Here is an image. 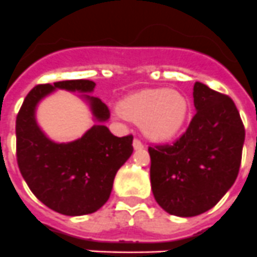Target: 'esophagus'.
Returning a JSON list of instances; mask_svg holds the SVG:
<instances>
[{
  "instance_id": "obj_1",
  "label": "esophagus",
  "mask_w": 257,
  "mask_h": 257,
  "mask_svg": "<svg viewBox=\"0 0 257 257\" xmlns=\"http://www.w3.org/2000/svg\"><path fill=\"white\" fill-rule=\"evenodd\" d=\"M133 147H134V149H136V151H140V149L144 148V145H143V143L140 142L139 139H134Z\"/></svg>"
}]
</instances>
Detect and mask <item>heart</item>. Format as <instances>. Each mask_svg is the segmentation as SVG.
Here are the masks:
<instances>
[{"label": "heart", "instance_id": "b5f03b06", "mask_svg": "<svg viewBox=\"0 0 257 257\" xmlns=\"http://www.w3.org/2000/svg\"><path fill=\"white\" fill-rule=\"evenodd\" d=\"M122 118L139 123L153 142H169L181 133L188 121L190 104L180 91L167 87L144 88L126 95L117 104Z\"/></svg>", "mask_w": 257, "mask_h": 257}]
</instances>
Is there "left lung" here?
Returning <instances> with one entry per match:
<instances>
[{
    "mask_svg": "<svg viewBox=\"0 0 257 257\" xmlns=\"http://www.w3.org/2000/svg\"><path fill=\"white\" fill-rule=\"evenodd\" d=\"M197 113L172 144L149 147L157 203L175 216L206 212L234 184L242 161L244 126L228 95L194 83Z\"/></svg>",
    "mask_w": 257,
    "mask_h": 257,
    "instance_id": "8db88e82",
    "label": "left lung"
}]
</instances>
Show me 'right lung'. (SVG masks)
<instances>
[{"mask_svg":"<svg viewBox=\"0 0 257 257\" xmlns=\"http://www.w3.org/2000/svg\"><path fill=\"white\" fill-rule=\"evenodd\" d=\"M90 79L59 81L37 85L27 95L17 117V161L32 193L51 210L68 216L97 211L109 199L117 171L133 154V135L117 138L96 123L78 140L54 143L36 122V106L56 88L91 92ZM99 122L110 117L97 97L83 95Z\"/></svg>","mask_w":257,"mask_h":257,"instance_id":"right-lung-1","label":"right lung"}]
</instances>
